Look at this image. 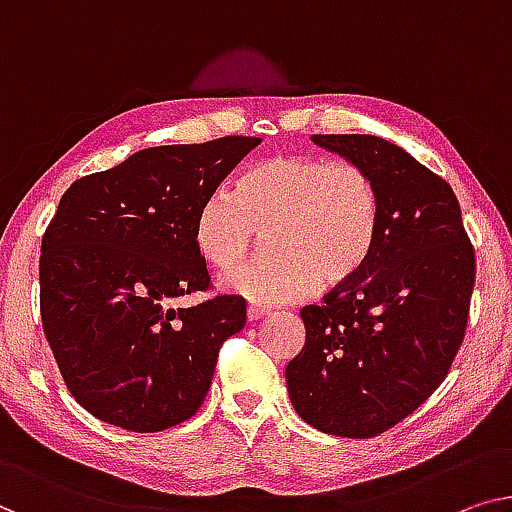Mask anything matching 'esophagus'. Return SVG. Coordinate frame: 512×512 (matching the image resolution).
<instances>
[{"mask_svg": "<svg viewBox=\"0 0 512 512\" xmlns=\"http://www.w3.org/2000/svg\"><path fill=\"white\" fill-rule=\"evenodd\" d=\"M266 315H269V310L262 308V305H248V322H257Z\"/></svg>", "mask_w": 512, "mask_h": 512, "instance_id": "obj_1", "label": "esophagus"}]
</instances>
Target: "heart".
<instances>
[{"instance_id": "heart-1", "label": "heart", "mask_w": 512, "mask_h": 512, "mask_svg": "<svg viewBox=\"0 0 512 512\" xmlns=\"http://www.w3.org/2000/svg\"><path fill=\"white\" fill-rule=\"evenodd\" d=\"M379 190L363 167L319 156H273L200 204L193 239L211 269L227 273L264 234L266 262L220 280L257 305L310 299L345 285L368 264L379 236Z\"/></svg>"}]
</instances>
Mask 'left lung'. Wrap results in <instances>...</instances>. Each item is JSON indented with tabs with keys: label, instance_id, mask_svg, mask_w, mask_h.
<instances>
[{
	"label": "left lung",
	"instance_id": "obj_1",
	"mask_svg": "<svg viewBox=\"0 0 512 512\" xmlns=\"http://www.w3.org/2000/svg\"><path fill=\"white\" fill-rule=\"evenodd\" d=\"M379 190V236L361 273L305 305V345L285 370L305 423L370 439L437 391L469 322L476 250L453 188L377 135H312Z\"/></svg>",
	"mask_w": 512,
	"mask_h": 512
}]
</instances>
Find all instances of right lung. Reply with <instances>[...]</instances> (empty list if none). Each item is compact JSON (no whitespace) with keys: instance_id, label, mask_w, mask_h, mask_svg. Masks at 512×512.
I'll return each instance as SVG.
<instances>
[{"instance_id":"right-lung-1","label":"right lung","mask_w":512,"mask_h":512,"mask_svg":"<svg viewBox=\"0 0 512 512\" xmlns=\"http://www.w3.org/2000/svg\"><path fill=\"white\" fill-rule=\"evenodd\" d=\"M262 142L227 135L142 149L71 183L41 241V322L64 384L101 421L160 432L207 398L220 347L246 301L207 292L193 239L200 204Z\"/></svg>"}]
</instances>
